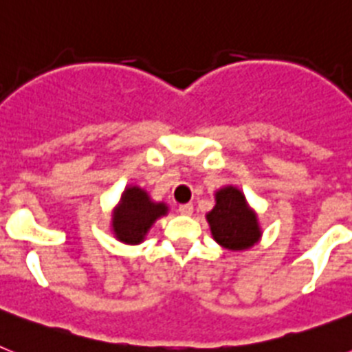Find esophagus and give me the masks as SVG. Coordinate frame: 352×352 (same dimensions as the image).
<instances>
[{
    "instance_id": "1",
    "label": "esophagus",
    "mask_w": 352,
    "mask_h": 352,
    "mask_svg": "<svg viewBox=\"0 0 352 352\" xmlns=\"http://www.w3.org/2000/svg\"><path fill=\"white\" fill-rule=\"evenodd\" d=\"M178 211L182 214H192L194 213V204L192 203H186V204H179Z\"/></svg>"
}]
</instances>
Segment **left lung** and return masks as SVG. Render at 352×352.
Wrapping results in <instances>:
<instances>
[{
	"label": "left lung",
	"mask_w": 352,
	"mask_h": 352,
	"mask_svg": "<svg viewBox=\"0 0 352 352\" xmlns=\"http://www.w3.org/2000/svg\"><path fill=\"white\" fill-rule=\"evenodd\" d=\"M208 222L214 241L229 250H245L261 236L256 214L234 186L217 192V204L208 213Z\"/></svg>",
	"instance_id": "8db88e82"
}]
</instances>
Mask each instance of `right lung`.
Returning <instances> with one entry per match:
<instances>
[{
    "mask_svg": "<svg viewBox=\"0 0 352 352\" xmlns=\"http://www.w3.org/2000/svg\"><path fill=\"white\" fill-rule=\"evenodd\" d=\"M166 213V204L151 203L144 190L132 186L125 190L120 206L114 211V234L125 243H139L151 227V223Z\"/></svg>",
    "mask_w": 352,
    "mask_h": 352,
    "instance_id": "obj_1",
    "label": "right lung"
}]
</instances>
